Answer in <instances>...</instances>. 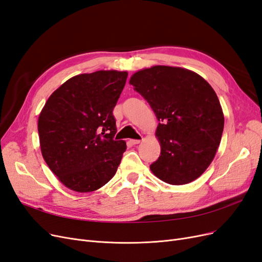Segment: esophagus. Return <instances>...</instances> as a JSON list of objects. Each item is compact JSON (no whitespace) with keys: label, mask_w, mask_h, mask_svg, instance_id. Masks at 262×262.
Masks as SVG:
<instances>
[{"label":"esophagus","mask_w":262,"mask_h":262,"mask_svg":"<svg viewBox=\"0 0 262 262\" xmlns=\"http://www.w3.org/2000/svg\"><path fill=\"white\" fill-rule=\"evenodd\" d=\"M141 141H142V140H132V141H131V143L136 145V144H139Z\"/></svg>","instance_id":"obj_1"}]
</instances>
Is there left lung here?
Returning <instances> with one entry per match:
<instances>
[{
  "instance_id": "8db88e82",
  "label": "left lung",
  "mask_w": 262,
  "mask_h": 262,
  "mask_svg": "<svg viewBox=\"0 0 262 262\" xmlns=\"http://www.w3.org/2000/svg\"><path fill=\"white\" fill-rule=\"evenodd\" d=\"M160 121L155 136L161 156L149 166L169 185L199 178L212 163L224 129V115L211 85L193 71L155 66L140 70L129 82Z\"/></svg>"
}]
</instances>
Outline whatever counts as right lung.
I'll use <instances>...</instances> for the list:
<instances>
[{"instance_id": "obj_1", "label": "right lung", "mask_w": 262, "mask_h": 262, "mask_svg": "<svg viewBox=\"0 0 262 262\" xmlns=\"http://www.w3.org/2000/svg\"><path fill=\"white\" fill-rule=\"evenodd\" d=\"M126 77L116 70L75 75L50 95L39 115L43 160L73 191H95L115 176L126 144L114 140L113 110Z\"/></svg>"}]
</instances>
